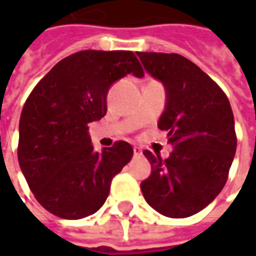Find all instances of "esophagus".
I'll return each mask as SVG.
<instances>
[{"label": "esophagus", "instance_id": "1", "mask_svg": "<svg viewBox=\"0 0 256 256\" xmlns=\"http://www.w3.org/2000/svg\"><path fill=\"white\" fill-rule=\"evenodd\" d=\"M141 155H142V151H141V148L135 146V148H134V156H141Z\"/></svg>", "mask_w": 256, "mask_h": 256}]
</instances>
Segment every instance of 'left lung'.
Listing matches in <instances>:
<instances>
[{
  "instance_id": "8db88e82",
  "label": "left lung",
  "mask_w": 256,
  "mask_h": 256,
  "mask_svg": "<svg viewBox=\"0 0 256 256\" xmlns=\"http://www.w3.org/2000/svg\"><path fill=\"white\" fill-rule=\"evenodd\" d=\"M136 55L165 88L158 128L174 146L166 160L144 151L151 175L141 182V191L156 212L186 218L208 206L226 182L236 151L231 105L221 88L185 56Z\"/></svg>"
}]
</instances>
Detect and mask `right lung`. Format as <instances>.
I'll return each instance as SVG.
<instances>
[{
  "label": "right lung",
  "mask_w": 256,
  "mask_h": 256,
  "mask_svg": "<svg viewBox=\"0 0 256 256\" xmlns=\"http://www.w3.org/2000/svg\"><path fill=\"white\" fill-rule=\"evenodd\" d=\"M128 74L144 76L131 51H80L55 65L25 101L18 162L36 201L60 218L95 214L132 158L128 142L98 152L88 135V124L106 114L111 85Z\"/></svg>",
  "instance_id": "1"
}]
</instances>
